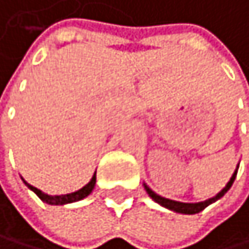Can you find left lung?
Instances as JSON below:
<instances>
[{
  "label": "left lung",
  "mask_w": 249,
  "mask_h": 249,
  "mask_svg": "<svg viewBox=\"0 0 249 249\" xmlns=\"http://www.w3.org/2000/svg\"><path fill=\"white\" fill-rule=\"evenodd\" d=\"M236 175H237V170H236L234 173H232V176H231L230 182L225 185V188H222L214 197H211V199H208V200H203V202H196V203H185V202H178V200L165 199V197H162V196L156 195V193L153 191L151 188H148V187L145 185V183H143V187H145V191L148 193V196H150L153 200H155V202H158L159 205L165 207V208H168V210H171V211L180 213V214H196V213H200L202 210H205L208 205H211L213 202L219 200L223 195H225V193L231 188L232 182H234Z\"/></svg>",
  "instance_id": "1"
}]
</instances>
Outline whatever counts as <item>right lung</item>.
Returning a JSON list of instances; mask_svg holds the SVG:
<instances>
[{"instance_id": "right-lung-1", "label": "right lung", "mask_w": 249, "mask_h": 249, "mask_svg": "<svg viewBox=\"0 0 249 249\" xmlns=\"http://www.w3.org/2000/svg\"><path fill=\"white\" fill-rule=\"evenodd\" d=\"M24 183L36 195L42 202H46V203H49V205H64V203H71V202H78V200H81V199H84V197H87L90 193L93 191V188H94V183H96V173L93 175V178H91V180L87 183L86 187H82L81 190H78V191H74V193H70V195H61V196H49V195H46V193H42L41 190H38V188H35V187H32L30 183H27L26 180H24Z\"/></svg>"}]
</instances>
